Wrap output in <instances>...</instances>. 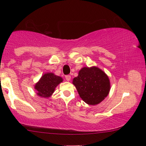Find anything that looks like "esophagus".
I'll list each match as a JSON object with an SVG mask.
<instances>
[{
  "label": "esophagus",
  "instance_id": "obj_1",
  "mask_svg": "<svg viewBox=\"0 0 146 146\" xmlns=\"http://www.w3.org/2000/svg\"><path fill=\"white\" fill-rule=\"evenodd\" d=\"M65 78H66V80H67V81H70V80H71V76L70 75H66L65 76Z\"/></svg>",
  "mask_w": 146,
  "mask_h": 146
}]
</instances>
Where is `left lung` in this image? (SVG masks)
Returning a JSON list of instances; mask_svg holds the SVG:
<instances>
[{
  "mask_svg": "<svg viewBox=\"0 0 146 146\" xmlns=\"http://www.w3.org/2000/svg\"><path fill=\"white\" fill-rule=\"evenodd\" d=\"M80 98L89 105H96L107 97L110 91L108 75L97 67H84L73 80Z\"/></svg>",
  "mask_w": 146,
  "mask_h": 146,
  "instance_id": "8db88e82",
  "label": "left lung"
}]
</instances>
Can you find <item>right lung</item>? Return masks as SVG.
Here are the masks:
<instances>
[{"label": "right lung", "instance_id": "1", "mask_svg": "<svg viewBox=\"0 0 146 146\" xmlns=\"http://www.w3.org/2000/svg\"><path fill=\"white\" fill-rule=\"evenodd\" d=\"M62 81V78L53 73H45L35 86V89L39 97L49 98L52 95L56 86Z\"/></svg>", "mask_w": 146, "mask_h": 146}]
</instances>
